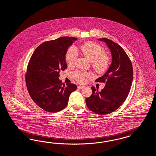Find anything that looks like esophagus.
<instances>
[{
    "instance_id": "34e87169",
    "label": "esophagus",
    "mask_w": 156,
    "mask_h": 156,
    "mask_svg": "<svg viewBox=\"0 0 156 156\" xmlns=\"http://www.w3.org/2000/svg\"><path fill=\"white\" fill-rule=\"evenodd\" d=\"M84 87H85V86H81V85H80V86H78V89H83V88H84Z\"/></svg>"
}]
</instances>
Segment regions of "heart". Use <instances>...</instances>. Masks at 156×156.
<instances>
[{"label":"heart","mask_w":156,"mask_h":156,"mask_svg":"<svg viewBox=\"0 0 156 156\" xmlns=\"http://www.w3.org/2000/svg\"><path fill=\"white\" fill-rule=\"evenodd\" d=\"M80 51L86 58L92 62V67L95 71L98 74H103L109 69L110 64V57L105 54L103 47L94 42L85 43L80 47ZM78 57V51L74 46L70 47L66 52V62L72 65ZM73 76L79 83H84L87 78H90L91 74L89 73L76 71Z\"/></svg>","instance_id":"1"}]
</instances>
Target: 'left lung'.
I'll list each match as a JSON object with an SVG mask.
<instances>
[{
	"label": "left lung",
	"instance_id": "8db88e82",
	"mask_svg": "<svg viewBox=\"0 0 156 156\" xmlns=\"http://www.w3.org/2000/svg\"><path fill=\"white\" fill-rule=\"evenodd\" d=\"M109 47L112 63L105 75L95 82L105 83L99 92L91 87L92 94L86 98V103L91 111L100 115L113 113L126 99L132 84L133 70L130 58L119 44L107 38L98 39Z\"/></svg>",
	"mask_w": 156,
	"mask_h": 156
}]
</instances>
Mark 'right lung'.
I'll use <instances>...</instances> for the list:
<instances>
[{
    "label": "right lung",
    "instance_id": "obj_1",
    "mask_svg": "<svg viewBox=\"0 0 156 156\" xmlns=\"http://www.w3.org/2000/svg\"><path fill=\"white\" fill-rule=\"evenodd\" d=\"M76 38L63 37L43 43L30 59L25 75L28 93L43 110L55 113L65 109L69 96L76 89L73 83H62L59 73L67 68L65 55Z\"/></svg>",
    "mask_w": 156,
    "mask_h": 156
}]
</instances>
